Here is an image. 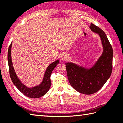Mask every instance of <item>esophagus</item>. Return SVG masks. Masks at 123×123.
<instances>
[{"label":"esophagus","instance_id":"34e87169","mask_svg":"<svg viewBox=\"0 0 123 123\" xmlns=\"http://www.w3.org/2000/svg\"><path fill=\"white\" fill-rule=\"evenodd\" d=\"M67 59H68V57L66 55L63 54L61 56V60H62V61H65V60H67Z\"/></svg>","mask_w":123,"mask_h":123}]
</instances>
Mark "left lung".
Wrapping results in <instances>:
<instances>
[{"label": "left lung", "mask_w": 123, "mask_h": 123, "mask_svg": "<svg viewBox=\"0 0 123 123\" xmlns=\"http://www.w3.org/2000/svg\"><path fill=\"white\" fill-rule=\"evenodd\" d=\"M90 28L100 36L104 49L101 56L89 69L71 62L66 63L70 85L75 90L85 95H91L100 90L110 77L113 69V50L106 34L92 23Z\"/></svg>", "instance_id": "left-lung-1"}]
</instances>
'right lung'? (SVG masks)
<instances>
[{
	"label": "right lung",
	"instance_id": "obj_1",
	"mask_svg": "<svg viewBox=\"0 0 123 123\" xmlns=\"http://www.w3.org/2000/svg\"><path fill=\"white\" fill-rule=\"evenodd\" d=\"M12 42L9 46L8 51V61L9 71L10 77L13 83L20 92L26 96L31 98H37L41 97L47 93L49 89L51 86L50 77L52 72L55 68L57 64L59 63V60L53 62L48 66L44 74V76L42 82L39 86H35L33 88H28L23 85L21 81L18 79L16 74L15 72L14 68L12 67L11 56V49Z\"/></svg>",
	"mask_w": 123,
	"mask_h": 123
}]
</instances>
